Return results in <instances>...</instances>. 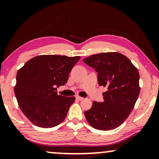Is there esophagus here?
<instances>
[{"mask_svg":"<svg viewBox=\"0 0 159 159\" xmlns=\"http://www.w3.org/2000/svg\"><path fill=\"white\" fill-rule=\"evenodd\" d=\"M76 99H77L78 101H82V100H83L84 98L82 97L79 96V95H76Z\"/></svg>","mask_w":159,"mask_h":159,"instance_id":"34e87169","label":"esophagus"}]
</instances>
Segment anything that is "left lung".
Here are the masks:
<instances>
[{"mask_svg":"<svg viewBox=\"0 0 159 159\" xmlns=\"http://www.w3.org/2000/svg\"><path fill=\"white\" fill-rule=\"evenodd\" d=\"M83 61L97 72L99 85L107 89L103 93V101H94L90 109L84 111L86 119L95 129H115L126 120L138 98V69L120 53L95 54Z\"/></svg>","mask_w":159,"mask_h":159,"instance_id":"left-lung-1","label":"left lung"}]
</instances>
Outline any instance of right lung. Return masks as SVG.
I'll use <instances>...</instances> for the list:
<instances>
[{"instance_id": "right-lung-1", "label": "right lung", "mask_w": 159, "mask_h": 159, "mask_svg": "<svg viewBox=\"0 0 159 159\" xmlns=\"http://www.w3.org/2000/svg\"><path fill=\"white\" fill-rule=\"evenodd\" d=\"M80 56L43 55L25 63L16 75L14 87L19 106L34 125L51 128L61 123L75 98L63 96L57 88L64 85Z\"/></svg>"}]
</instances>
